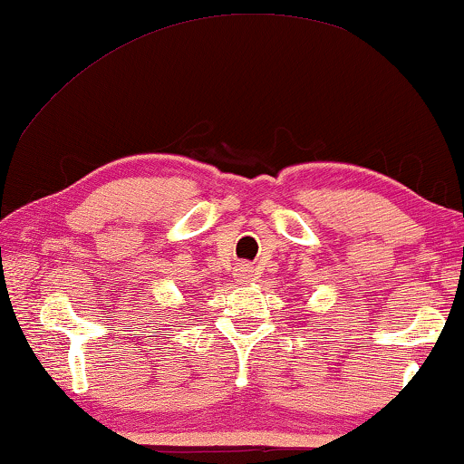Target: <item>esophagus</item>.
I'll list each match as a JSON object with an SVG mask.
<instances>
[{
  "instance_id": "34e87169",
  "label": "esophagus",
  "mask_w": 464,
  "mask_h": 464,
  "mask_svg": "<svg viewBox=\"0 0 464 464\" xmlns=\"http://www.w3.org/2000/svg\"><path fill=\"white\" fill-rule=\"evenodd\" d=\"M234 276H237V281H240V283H246V281H251V276H253V266L251 264H238L237 266V272H234Z\"/></svg>"
}]
</instances>
